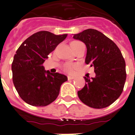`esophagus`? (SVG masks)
<instances>
[{
	"instance_id": "34e87169",
	"label": "esophagus",
	"mask_w": 135,
	"mask_h": 135,
	"mask_svg": "<svg viewBox=\"0 0 135 135\" xmlns=\"http://www.w3.org/2000/svg\"><path fill=\"white\" fill-rule=\"evenodd\" d=\"M74 76H68V80H73L74 79Z\"/></svg>"
}]
</instances>
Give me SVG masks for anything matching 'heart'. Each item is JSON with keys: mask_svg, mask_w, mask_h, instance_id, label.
Masks as SVG:
<instances>
[{"mask_svg": "<svg viewBox=\"0 0 135 135\" xmlns=\"http://www.w3.org/2000/svg\"><path fill=\"white\" fill-rule=\"evenodd\" d=\"M80 41H73V44H76V43H79ZM79 67V65L78 64L75 63H70V62H66V63L62 65V70H64L66 73H69V74H71V73H74V70H76V69Z\"/></svg>", "mask_w": 135, "mask_h": 135, "instance_id": "heart-1", "label": "heart"}]
</instances>
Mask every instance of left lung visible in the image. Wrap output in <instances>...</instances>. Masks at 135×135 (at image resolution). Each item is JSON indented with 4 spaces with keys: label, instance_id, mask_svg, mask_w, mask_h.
Segmentation results:
<instances>
[{
    "label": "left lung",
    "instance_id": "left-lung-1",
    "mask_svg": "<svg viewBox=\"0 0 135 135\" xmlns=\"http://www.w3.org/2000/svg\"><path fill=\"white\" fill-rule=\"evenodd\" d=\"M73 38L87 48L85 62L94 66L95 76L84 77L86 84L78 91V98L88 106L106 108L120 96L126 80L125 61L118 47L102 33L94 29L84 30Z\"/></svg>",
    "mask_w": 135,
    "mask_h": 135
}]
</instances>
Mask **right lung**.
Here are the masks:
<instances>
[{
  "instance_id": "right-lung-1",
  "label": "right lung",
  "mask_w": 135,
  "mask_h": 135,
  "mask_svg": "<svg viewBox=\"0 0 135 135\" xmlns=\"http://www.w3.org/2000/svg\"><path fill=\"white\" fill-rule=\"evenodd\" d=\"M66 36L47 31H38L26 39L16 52L12 64L13 83L20 98L27 104L46 106L59 94L61 86L67 80V77L46 71L43 64Z\"/></svg>"
}]
</instances>
